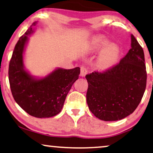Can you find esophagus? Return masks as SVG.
<instances>
[{
    "instance_id": "34e87169",
    "label": "esophagus",
    "mask_w": 153,
    "mask_h": 153,
    "mask_svg": "<svg viewBox=\"0 0 153 153\" xmlns=\"http://www.w3.org/2000/svg\"><path fill=\"white\" fill-rule=\"evenodd\" d=\"M88 70L84 66H81L80 67V75L81 76H85L86 74H87Z\"/></svg>"
}]
</instances>
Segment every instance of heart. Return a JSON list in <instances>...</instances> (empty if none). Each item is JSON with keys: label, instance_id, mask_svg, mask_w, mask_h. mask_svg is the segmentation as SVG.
<instances>
[{"label": "heart", "instance_id": "b5f03b06", "mask_svg": "<svg viewBox=\"0 0 153 153\" xmlns=\"http://www.w3.org/2000/svg\"><path fill=\"white\" fill-rule=\"evenodd\" d=\"M108 45V42L105 39H99L95 40L90 46V50L92 51H97L102 47H105ZM119 56V49L117 46L111 45L105 49H104L100 53L97 65L102 69H106L116 62Z\"/></svg>", "mask_w": 153, "mask_h": 153}]
</instances>
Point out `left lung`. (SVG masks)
Here are the masks:
<instances>
[{"mask_svg":"<svg viewBox=\"0 0 153 153\" xmlns=\"http://www.w3.org/2000/svg\"><path fill=\"white\" fill-rule=\"evenodd\" d=\"M86 102L93 115L104 121H117L133 113L146 86L144 53L131 35V49L120 62L101 72L86 75Z\"/></svg>","mask_w":153,"mask_h":153,"instance_id":"1","label":"left lung"}]
</instances>
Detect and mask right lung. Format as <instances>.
<instances>
[{"mask_svg":"<svg viewBox=\"0 0 153 153\" xmlns=\"http://www.w3.org/2000/svg\"><path fill=\"white\" fill-rule=\"evenodd\" d=\"M36 24L33 22L16 45L9 65V81L13 99L25 111L35 117H50L62 110L80 69H58L45 78L33 79L24 69L22 53L27 36L33 33Z\"/></svg>","mask_w":153,"mask_h":153,"instance_id":"obj_1","label":"right lung"}]
</instances>
